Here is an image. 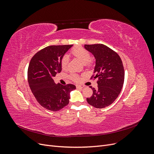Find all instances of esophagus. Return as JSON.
I'll use <instances>...</instances> for the list:
<instances>
[{"instance_id": "1", "label": "esophagus", "mask_w": 154, "mask_h": 154, "mask_svg": "<svg viewBox=\"0 0 154 154\" xmlns=\"http://www.w3.org/2000/svg\"><path fill=\"white\" fill-rule=\"evenodd\" d=\"M76 88H80V89H81V88H83V86H82V85H77V86H76Z\"/></svg>"}]
</instances>
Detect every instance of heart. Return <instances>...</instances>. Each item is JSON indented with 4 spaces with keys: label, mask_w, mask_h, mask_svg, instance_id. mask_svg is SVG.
<instances>
[{
    "label": "heart",
    "mask_w": 154,
    "mask_h": 154,
    "mask_svg": "<svg viewBox=\"0 0 154 154\" xmlns=\"http://www.w3.org/2000/svg\"><path fill=\"white\" fill-rule=\"evenodd\" d=\"M71 54L75 58L80 60L82 63L85 64L87 66H92V61L90 58V57H91L90 53L85 48L80 47V46L74 48L71 51ZM68 62H69L68 57L67 56H64L61 62V66L63 69H66L67 68ZM71 78L72 80L75 82H78L79 80H80V79H79V77L76 75H72Z\"/></svg>",
    "instance_id": "1"
}]
</instances>
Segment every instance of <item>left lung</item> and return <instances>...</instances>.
Here are the masks:
<instances>
[{
  "label": "left lung",
  "instance_id": "left-lung-1",
  "mask_svg": "<svg viewBox=\"0 0 154 154\" xmlns=\"http://www.w3.org/2000/svg\"><path fill=\"white\" fill-rule=\"evenodd\" d=\"M96 59V66L91 78H97V88L87 98L88 103L97 109L111 105L122 91L125 79L123 62L117 53L103 44L85 45Z\"/></svg>",
  "mask_w": 154,
  "mask_h": 154
}]
</instances>
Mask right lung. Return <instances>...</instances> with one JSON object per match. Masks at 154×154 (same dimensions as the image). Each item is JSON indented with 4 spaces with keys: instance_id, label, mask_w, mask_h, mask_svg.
Returning <instances> with one entry per match:
<instances>
[{
    "instance_id": "add662e5",
    "label": "right lung",
    "mask_w": 154,
    "mask_h": 154,
    "mask_svg": "<svg viewBox=\"0 0 154 154\" xmlns=\"http://www.w3.org/2000/svg\"><path fill=\"white\" fill-rule=\"evenodd\" d=\"M72 45H50L37 52L31 58L27 80L36 101L44 108L58 111L67 106L70 92L76 89L72 84H56L53 77L61 72L63 55Z\"/></svg>"
}]
</instances>
